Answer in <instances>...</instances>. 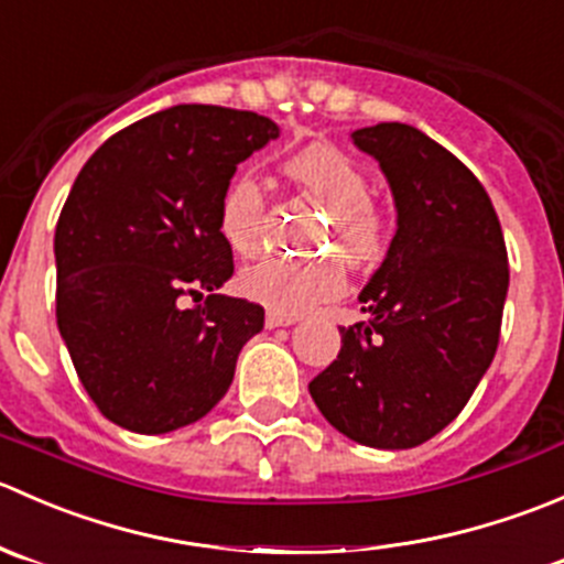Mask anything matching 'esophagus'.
<instances>
[{"label":"esophagus","mask_w":564,"mask_h":564,"mask_svg":"<svg viewBox=\"0 0 564 564\" xmlns=\"http://www.w3.org/2000/svg\"><path fill=\"white\" fill-rule=\"evenodd\" d=\"M299 321L295 315H282V312H265V326L280 328V326H293Z\"/></svg>","instance_id":"obj_1"}]
</instances>
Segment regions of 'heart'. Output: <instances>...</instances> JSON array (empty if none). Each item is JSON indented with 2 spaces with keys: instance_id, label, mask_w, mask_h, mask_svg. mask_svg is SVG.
<instances>
[{
  "instance_id": "1",
  "label": "heart",
  "mask_w": 564,
  "mask_h": 564,
  "mask_svg": "<svg viewBox=\"0 0 564 564\" xmlns=\"http://www.w3.org/2000/svg\"><path fill=\"white\" fill-rule=\"evenodd\" d=\"M284 175L328 210V252L348 263H372L387 247V219L370 199V177L345 150L328 142L306 144L284 161ZM263 188L252 175L232 177L219 203V232L238 254H252L263 230ZM238 293L263 304L269 312L301 315L312 306L345 293V269L339 260L288 263L265 258L238 274Z\"/></svg>"
}]
</instances>
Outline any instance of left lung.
<instances>
[{
    "instance_id": "obj_1",
    "label": "left lung",
    "mask_w": 564,
    "mask_h": 564,
    "mask_svg": "<svg viewBox=\"0 0 564 564\" xmlns=\"http://www.w3.org/2000/svg\"><path fill=\"white\" fill-rule=\"evenodd\" d=\"M350 137L387 175L398 232L359 293L370 321L339 328L343 348L310 394L343 436L411 449L464 411L494 361L505 236L482 183L420 128L378 122Z\"/></svg>"
}]
</instances>
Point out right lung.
Instances as JSON below:
<instances>
[{"mask_svg": "<svg viewBox=\"0 0 564 564\" xmlns=\"http://www.w3.org/2000/svg\"><path fill=\"white\" fill-rule=\"evenodd\" d=\"M274 120L181 104L106 139L54 232L57 326L100 414L159 436L203 420L230 389L265 312L216 290L232 276L219 203ZM208 292L186 311L183 294Z\"/></svg>", "mask_w": 564, "mask_h": 564, "instance_id": "obj_1", "label": "right lung"}]
</instances>
